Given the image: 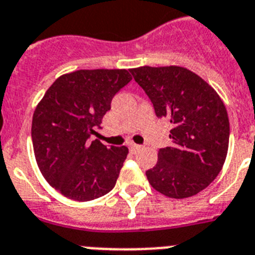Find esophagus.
I'll use <instances>...</instances> for the list:
<instances>
[{
  "label": "esophagus",
  "instance_id": "esophagus-1",
  "mask_svg": "<svg viewBox=\"0 0 255 255\" xmlns=\"http://www.w3.org/2000/svg\"><path fill=\"white\" fill-rule=\"evenodd\" d=\"M141 149V146L140 145H137V143H129V150L132 152H136V151H138V150Z\"/></svg>",
  "mask_w": 255,
  "mask_h": 255
}]
</instances>
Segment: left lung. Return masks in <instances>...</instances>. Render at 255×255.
<instances>
[{
    "label": "left lung",
    "mask_w": 255,
    "mask_h": 255,
    "mask_svg": "<svg viewBox=\"0 0 255 255\" xmlns=\"http://www.w3.org/2000/svg\"><path fill=\"white\" fill-rule=\"evenodd\" d=\"M149 96L158 118L172 125V146L160 149L158 163L146 170L150 185L168 198L203 191L223 167L229 150L227 110L214 88L182 66L130 69Z\"/></svg>",
    "instance_id": "1"
}]
</instances>
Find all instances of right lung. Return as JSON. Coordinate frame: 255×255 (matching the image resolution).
<instances>
[{"instance_id": "add662e5", "label": "right lung", "mask_w": 255, "mask_h": 255, "mask_svg": "<svg viewBox=\"0 0 255 255\" xmlns=\"http://www.w3.org/2000/svg\"><path fill=\"white\" fill-rule=\"evenodd\" d=\"M132 79L126 69L77 70L56 79L33 114L32 141L41 173L66 198L88 201L112 191L126 146L91 141L113 97Z\"/></svg>"}]
</instances>
